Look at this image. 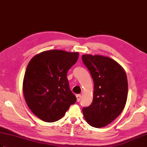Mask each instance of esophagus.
<instances>
[{
	"instance_id": "esophagus-1",
	"label": "esophagus",
	"mask_w": 147,
	"mask_h": 147,
	"mask_svg": "<svg viewBox=\"0 0 147 147\" xmlns=\"http://www.w3.org/2000/svg\"><path fill=\"white\" fill-rule=\"evenodd\" d=\"M76 97H77V101H78V102L80 101L81 98V95H79V94L76 95Z\"/></svg>"
}]
</instances>
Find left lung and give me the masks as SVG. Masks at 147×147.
I'll list each match as a JSON object with an SVG mask.
<instances>
[{
    "label": "left lung",
    "mask_w": 147,
    "mask_h": 147,
    "mask_svg": "<svg viewBox=\"0 0 147 147\" xmlns=\"http://www.w3.org/2000/svg\"><path fill=\"white\" fill-rule=\"evenodd\" d=\"M94 84L93 101L83 113L89 125L101 128L110 124L124 109L128 81L124 69L116 61L101 55H83Z\"/></svg>",
    "instance_id": "left-lung-1"
}]
</instances>
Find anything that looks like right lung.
<instances>
[{"instance_id": "right-lung-1", "label": "right lung", "mask_w": 147, "mask_h": 147, "mask_svg": "<svg viewBox=\"0 0 147 147\" xmlns=\"http://www.w3.org/2000/svg\"><path fill=\"white\" fill-rule=\"evenodd\" d=\"M78 57V52L53 50L36 55L28 63L23 94L31 111L41 120L51 123L60 119L76 102L67 73Z\"/></svg>"}]
</instances>
